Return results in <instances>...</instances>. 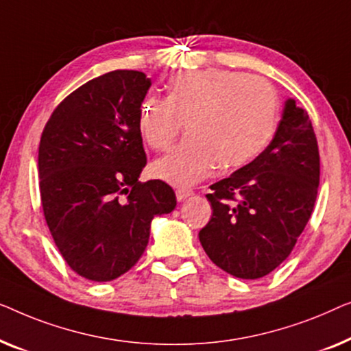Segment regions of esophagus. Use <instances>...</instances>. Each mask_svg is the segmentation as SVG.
I'll return each instance as SVG.
<instances>
[{
	"mask_svg": "<svg viewBox=\"0 0 351 351\" xmlns=\"http://www.w3.org/2000/svg\"><path fill=\"white\" fill-rule=\"evenodd\" d=\"M191 195H194V191L186 189V187H180V189H176V199H178V202L186 200L187 197H191Z\"/></svg>",
	"mask_w": 351,
	"mask_h": 351,
	"instance_id": "1",
	"label": "esophagus"
}]
</instances>
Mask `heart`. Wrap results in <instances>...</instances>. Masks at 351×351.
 <instances>
[{
	"mask_svg": "<svg viewBox=\"0 0 351 351\" xmlns=\"http://www.w3.org/2000/svg\"><path fill=\"white\" fill-rule=\"evenodd\" d=\"M276 112L278 98L263 77L227 70L182 73L171 79L169 97L141 101L138 130L147 146L167 151L186 124V140L151 171L173 186H189L216 164L230 170L258 157L272 136Z\"/></svg>",
	"mask_w": 351,
	"mask_h": 351,
	"instance_id": "heart-1",
	"label": "heart"
}]
</instances>
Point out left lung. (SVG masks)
Masks as SVG:
<instances>
[{
	"mask_svg": "<svg viewBox=\"0 0 351 351\" xmlns=\"http://www.w3.org/2000/svg\"><path fill=\"white\" fill-rule=\"evenodd\" d=\"M319 152L307 111L285 101L270 145L248 165L210 186L213 216L199 232L208 258L237 278L256 280L293 251L312 215Z\"/></svg>",
	"mask_w": 351,
	"mask_h": 351,
	"instance_id": "left-lung-1",
	"label": "left lung"
}]
</instances>
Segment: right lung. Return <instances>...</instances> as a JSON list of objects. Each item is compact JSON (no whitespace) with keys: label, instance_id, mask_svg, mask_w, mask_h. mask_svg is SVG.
<instances>
[{"label":"right lung","instance_id":"right-lung-1","mask_svg":"<svg viewBox=\"0 0 351 351\" xmlns=\"http://www.w3.org/2000/svg\"><path fill=\"white\" fill-rule=\"evenodd\" d=\"M145 73L116 70L70 93L44 127L38 154L44 218L77 275L111 281L145 253L154 216L175 210L167 182L138 181L146 152L138 111Z\"/></svg>","mask_w":351,"mask_h":351}]
</instances>
